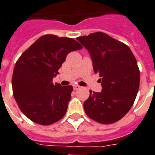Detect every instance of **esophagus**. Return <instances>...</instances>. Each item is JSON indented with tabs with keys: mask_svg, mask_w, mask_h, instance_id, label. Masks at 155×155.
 <instances>
[{
	"mask_svg": "<svg viewBox=\"0 0 155 155\" xmlns=\"http://www.w3.org/2000/svg\"><path fill=\"white\" fill-rule=\"evenodd\" d=\"M81 89V86H79V85H74V90H78V89Z\"/></svg>",
	"mask_w": 155,
	"mask_h": 155,
	"instance_id": "1",
	"label": "esophagus"
}]
</instances>
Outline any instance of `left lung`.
Here are the masks:
<instances>
[{"label": "left lung", "instance_id": "obj_1", "mask_svg": "<svg viewBox=\"0 0 155 155\" xmlns=\"http://www.w3.org/2000/svg\"><path fill=\"white\" fill-rule=\"evenodd\" d=\"M91 56L101 78L102 91H89L84 109L89 118L103 124L117 122L132 107L140 82L137 61L127 46L103 32L77 38Z\"/></svg>", "mask_w": 155, "mask_h": 155}]
</instances>
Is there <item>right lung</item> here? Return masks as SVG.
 Returning a JSON list of instances; mask_svg holds the SVG:
<instances>
[{
    "mask_svg": "<svg viewBox=\"0 0 155 155\" xmlns=\"http://www.w3.org/2000/svg\"><path fill=\"white\" fill-rule=\"evenodd\" d=\"M82 46L74 39L45 35L21 54L14 67L12 85L21 112L33 122L50 125L65 116L73 87L52 80L70 52Z\"/></svg>",
    "mask_w": 155,
    "mask_h": 155,
    "instance_id": "1",
    "label": "right lung"
}]
</instances>
